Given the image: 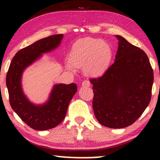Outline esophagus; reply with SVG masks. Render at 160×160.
Returning a JSON list of instances; mask_svg holds the SVG:
<instances>
[{
	"mask_svg": "<svg viewBox=\"0 0 160 160\" xmlns=\"http://www.w3.org/2000/svg\"><path fill=\"white\" fill-rule=\"evenodd\" d=\"M82 86L84 87H90V83H89V81L85 80L82 82Z\"/></svg>",
	"mask_w": 160,
	"mask_h": 160,
	"instance_id": "34e87169",
	"label": "esophagus"
}]
</instances>
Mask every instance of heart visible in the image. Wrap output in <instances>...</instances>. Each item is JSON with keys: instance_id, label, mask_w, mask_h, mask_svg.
<instances>
[{"instance_id": "heart-1", "label": "heart", "mask_w": 160, "mask_h": 160, "mask_svg": "<svg viewBox=\"0 0 160 160\" xmlns=\"http://www.w3.org/2000/svg\"><path fill=\"white\" fill-rule=\"evenodd\" d=\"M113 58V50L106 41L87 38L74 45L71 54V63L67 67L83 68L85 76L98 77L103 74Z\"/></svg>"}]
</instances>
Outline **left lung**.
I'll return each mask as SVG.
<instances>
[{
	"label": "left lung",
	"instance_id": "obj_1",
	"mask_svg": "<svg viewBox=\"0 0 160 160\" xmlns=\"http://www.w3.org/2000/svg\"><path fill=\"white\" fill-rule=\"evenodd\" d=\"M115 62L105 73L90 79L96 119L109 128L134 123L149 104L154 73L143 50L120 36Z\"/></svg>",
	"mask_w": 160,
	"mask_h": 160
}]
</instances>
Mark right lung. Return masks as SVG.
<instances>
[{"label":"right lung","instance_id":"add662e5","mask_svg":"<svg viewBox=\"0 0 160 160\" xmlns=\"http://www.w3.org/2000/svg\"><path fill=\"white\" fill-rule=\"evenodd\" d=\"M63 34H57L38 40L17 52L13 58L6 75L9 102L13 110L22 121L36 130H47L60 124L66 115L69 102L77 92L74 83L56 84L47 101L35 104L27 98L22 86L25 70L39 60L43 54L60 46Z\"/></svg>","mask_w":160,"mask_h":160}]
</instances>
